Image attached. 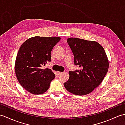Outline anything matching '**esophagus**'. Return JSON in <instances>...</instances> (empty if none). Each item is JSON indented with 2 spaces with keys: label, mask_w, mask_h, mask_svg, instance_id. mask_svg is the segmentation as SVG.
<instances>
[{
  "label": "esophagus",
  "mask_w": 125,
  "mask_h": 125,
  "mask_svg": "<svg viewBox=\"0 0 125 125\" xmlns=\"http://www.w3.org/2000/svg\"><path fill=\"white\" fill-rule=\"evenodd\" d=\"M57 75H61V74H62V73L60 72V71H57Z\"/></svg>",
  "instance_id": "obj_1"
}]
</instances>
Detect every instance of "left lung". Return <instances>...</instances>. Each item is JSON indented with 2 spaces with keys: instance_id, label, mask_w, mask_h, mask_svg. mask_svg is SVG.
Segmentation results:
<instances>
[{
  "instance_id": "obj_1",
  "label": "left lung",
  "mask_w": 125,
  "mask_h": 125,
  "mask_svg": "<svg viewBox=\"0 0 125 125\" xmlns=\"http://www.w3.org/2000/svg\"><path fill=\"white\" fill-rule=\"evenodd\" d=\"M67 42L72 50L74 63L81 70L70 71L64 83L69 92L76 95L90 94L102 83L108 69V60L103 47L98 42L70 38Z\"/></svg>"
}]
</instances>
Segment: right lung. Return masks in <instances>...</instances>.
Listing matches in <instances>:
<instances>
[{"label":"right lung","mask_w":125,"mask_h":125,"mask_svg":"<svg viewBox=\"0 0 125 125\" xmlns=\"http://www.w3.org/2000/svg\"><path fill=\"white\" fill-rule=\"evenodd\" d=\"M60 39L56 36H34L20 47L15 63L16 76L21 85L31 94L46 92L55 78L51 69L42 68L52 61L51 52Z\"/></svg>","instance_id":"add662e5"}]
</instances>
